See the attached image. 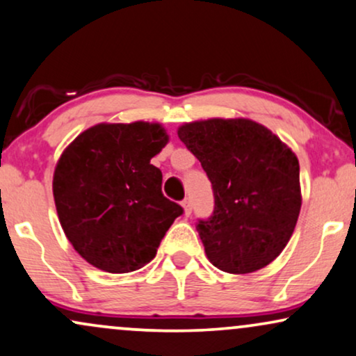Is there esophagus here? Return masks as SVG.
<instances>
[{"label":"esophagus","instance_id":"esophagus-1","mask_svg":"<svg viewBox=\"0 0 356 356\" xmlns=\"http://www.w3.org/2000/svg\"><path fill=\"white\" fill-rule=\"evenodd\" d=\"M181 204H183V209H185L186 216H190L191 211H193V206H191V198H190V196H186V198L183 200Z\"/></svg>","mask_w":356,"mask_h":356}]
</instances>
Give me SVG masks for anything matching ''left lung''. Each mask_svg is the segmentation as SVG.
Returning a JSON list of instances; mask_svg holds the SVG:
<instances>
[{
    "mask_svg": "<svg viewBox=\"0 0 356 356\" xmlns=\"http://www.w3.org/2000/svg\"><path fill=\"white\" fill-rule=\"evenodd\" d=\"M178 137L213 186L214 209L196 229L209 262L229 274L270 264L291 239L302 196L296 153L249 118L185 124Z\"/></svg>",
    "mask_w": 356,
    "mask_h": 356,
    "instance_id": "left-lung-1",
    "label": "left lung"
}]
</instances>
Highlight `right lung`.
<instances>
[{"label":"right lung","mask_w":356,"mask_h":356,"mask_svg":"<svg viewBox=\"0 0 356 356\" xmlns=\"http://www.w3.org/2000/svg\"><path fill=\"white\" fill-rule=\"evenodd\" d=\"M166 143L160 124H99L60 155L52 179L57 216L89 264L111 274L140 269L183 214L150 163Z\"/></svg>","instance_id":"add662e5"}]
</instances>
